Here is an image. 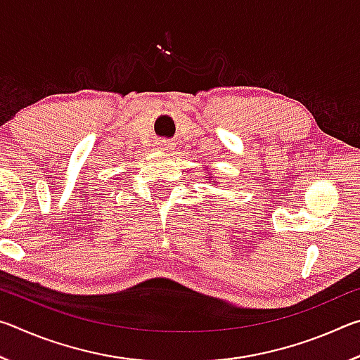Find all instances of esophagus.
<instances>
[{"instance_id": "esophagus-1", "label": "esophagus", "mask_w": 360, "mask_h": 360, "mask_svg": "<svg viewBox=\"0 0 360 360\" xmlns=\"http://www.w3.org/2000/svg\"><path fill=\"white\" fill-rule=\"evenodd\" d=\"M155 148L158 150H162V152H169V150H172L173 146H172V143H169V141H165V139H162V141H157Z\"/></svg>"}]
</instances>
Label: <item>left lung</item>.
<instances>
[{"label":"left lung","mask_w":360,"mask_h":360,"mask_svg":"<svg viewBox=\"0 0 360 360\" xmlns=\"http://www.w3.org/2000/svg\"><path fill=\"white\" fill-rule=\"evenodd\" d=\"M212 178H214V176H212ZM210 184H212V186H216V184H217V181H214V179H210Z\"/></svg>","instance_id":"left-lung-1"}]
</instances>
